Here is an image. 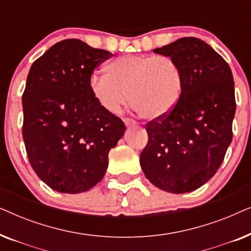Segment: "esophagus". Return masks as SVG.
<instances>
[{
    "instance_id": "1",
    "label": "esophagus",
    "mask_w": 251,
    "mask_h": 251,
    "mask_svg": "<svg viewBox=\"0 0 251 251\" xmlns=\"http://www.w3.org/2000/svg\"><path fill=\"white\" fill-rule=\"evenodd\" d=\"M125 125L126 126H135L137 125V122L132 119H125Z\"/></svg>"
}]
</instances>
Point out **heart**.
I'll return each instance as SVG.
<instances>
[{
	"mask_svg": "<svg viewBox=\"0 0 251 251\" xmlns=\"http://www.w3.org/2000/svg\"><path fill=\"white\" fill-rule=\"evenodd\" d=\"M94 74L90 90L106 111L116 114L128 101L147 120H160L175 108L183 91L179 64L169 56L126 54Z\"/></svg>",
	"mask_w": 251,
	"mask_h": 251,
	"instance_id": "b5f03b06",
	"label": "heart"
}]
</instances>
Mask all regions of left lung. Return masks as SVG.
Listing matches in <instances>:
<instances>
[{"mask_svg": "<svg viewBox=\"0 0 251 251\" xmlns=\"http://www.w3.org/2000/svg\"><path fill=\"white\" fill-rule=\"evenodd\" d=\"M153 51L179 64L184 83L173 111L146 125L149 142L140 166L154 186L186 193L217 173L232 142L234 81L224 58L197 37H181Z\"/></svg>", "mask_w": 251, "mask_h": 251, "instance_id": "left-lung-1", "label": "left lung"}]
</instances>
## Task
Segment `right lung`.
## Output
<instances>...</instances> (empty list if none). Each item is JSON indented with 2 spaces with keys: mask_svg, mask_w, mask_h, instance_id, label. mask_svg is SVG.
Here are the masks:
<instances>
[{
  "mask_svg": "<svg viewBox=\"0 0 251 251\" xmlns=\"http://www.w3.org/2000/svg\"><path fill=\"white\" fill-rule=\"evenodd\" d=\"M112 56L76 39L34 61L23 94V138L37 176L60 193H82L104 177L108 153L125 135L122 120L90 90L95 68Z\"/></svg>",
  "mask_w": 251,
  "mask_h": 251,
  "instance_id": "add662e5",
  "label": "right lung"
}]
</instances>
